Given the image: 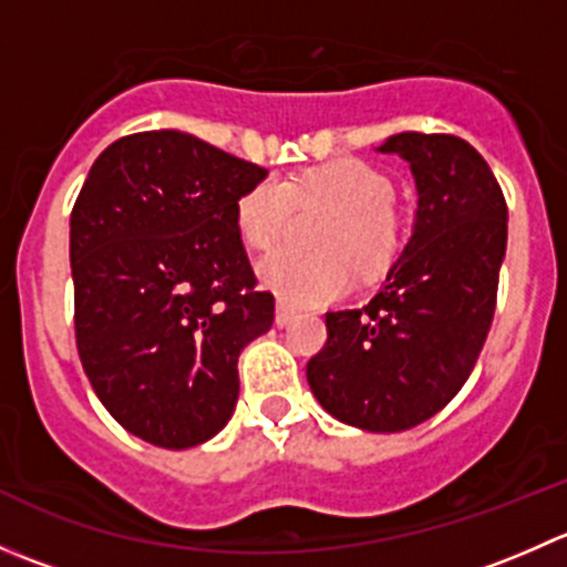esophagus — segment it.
Masks as SVG:
<instances>
[{
  "label": "esophagus",
  "instance_id": "esophagus-1",
  "mask_svg": "<svg viewBox=\"0 0 567 567\" xmlns=\"http://www.w3.org/2000/svg\"><path fill=\"white\" fill-rule=\"evenodd\" d=\"M293 318H296L293 307H288V305H282V301H279L277 312H274V320H277V326H288Z\"/></svg>",
  "mask_w": 567,
  "mask_h": 567
}]
</instances>
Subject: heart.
<instances>
[{"instance_id": "b5f03b06", "label": "heart", "mask_w": 567, "mask_h": 567, "mask_svg": "<svg viewBox=\"0 0 567 567\" xmlns=\"http://www.w3.org/2000/svg\"><path fill=\"white\" fill-rule=\"evenodd\" d=\"M296 208H331L318 233L323 251L279 249L260 262V279L279 299L299 307L337 301L362 277H379L398 260L405 225L394 208V183L384 169L359 158L310 173L262 177L238 197L236 227L247 247L268 251L288 236Z\"/></svg>"}]
</instances>
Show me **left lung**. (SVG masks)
Instances as JSON below:
<instances>
[{
	"label": "left lung",
	"mask_w": 567,
	"mask_h": 567,
	"mask_svg": "<svg viewBox=\"0 0 567 567\" xmlns=\"http://www.w3.org/2000/svg\"><path fill=\"white\" fill-rule=\"evenodd\" d=\"M381 153L411 164L414 236L359 310L326 312L307 362L318 403L340 422L398 433L431 420L466 384L496 310L507 203L485 158L453 134H394Z\"/></svg>",
	"instance_id": "8db88e82"
}]
</instances>
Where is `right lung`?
<instances>
[{
	"mask_svg": "<svg viewBox=\"0 0 567 567\" xmlns=\"http://www.w3.org/2000/svg\"><path fill=\"white\" fill-rule=\"evenodd\" d=\"M266 173L183 131H140L95 158L73 203L79 359L109 414L156 447L225 427L238 357L274 323L236 227Z\"/></svg>",
	"mask_w": 567,
	"mask_h": 567,
	"instance_id": "right-lung-1",
	"label": "right lung"
}]
</instances>
